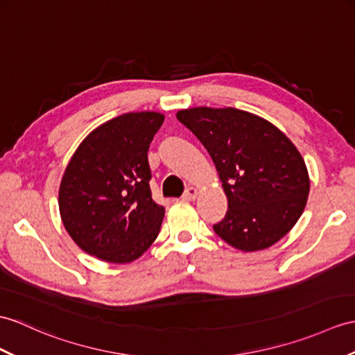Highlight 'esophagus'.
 I'll list each match as a JSON object with an SVG mask.
<instances>
[{"label":"esophagus","mask_w":355,"mask_h":355,"mask_svg":"<svg viewBox=\"0 0 355 355\" xmlns=\"http://www.w3.org/2000/svg\"><path fill=\"white\" fill-rule=\"evenodd\" d=\"M198 196V189L196 187H187L186 192L183 193V200L184 201H193Z\"/></svg>","instance_id":"34e87169"}]
</instances>
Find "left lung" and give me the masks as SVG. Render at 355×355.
Instances as JSON below:
<instances>
[{"mask_svg": "<svg viewBox=\"0 0 355 355\" xmlns=\"http://www.w3.org/2000/svg\"><path fill=\"white\" fill-rule=\"evenodd\" d=\"M177 119L205 146L228 200L215 233L241 251L277 243L298 222L310 178L302 155L283 131L257 114L193 107Z\"/></svg>", "mask_w": 355, "mask_h": 355, "instance_id": "1", "label": "left lung"}]
</instances>
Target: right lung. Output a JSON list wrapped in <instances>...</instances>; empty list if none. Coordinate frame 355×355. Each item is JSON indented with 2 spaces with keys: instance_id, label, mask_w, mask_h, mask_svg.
I'll return each mask as SVG.
<instances>
[{
  "instance_id": "add662e5",
  "label": "right lung",
  "mask_w": 355,
  "mask_h": 355,
  "mask_svg": "<svg viewBox=\"0 0 355 355\" xmlns=\"http://www.w3.org/2000/svg\"><path fill=\"white\" fill-rule=\"evenodd\" d=\"M164 116L123 113L95 128L73 153L59 189L66 232L109 263L139 259L159 236L164 207L153 200L148 150Z\"/></svg>"
}]
</instances>
